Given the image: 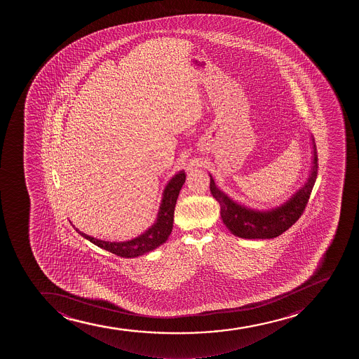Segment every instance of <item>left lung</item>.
Listing matches in <instances>:
<instances>
[{"mask_svg":"<svg viewBox=\"0 0 359 359\" xmlns=\"http://www.w3.org/2000/svg\"><path fill=\"white\" fill-rule=\"evenodd\" d=\"M313 149V167L305 186L288 200L287 203L272 211L259 212L243 208L220 192L211 177L210 189L212 196H215V199L220 205V215L226 227L234 236L245 239H271L287 231L305 211L317 179L318 156L316 144Z\"/></svg>","mask_w":359,"mask_h":359,"instance_id":"left-lung-1","label":"left lung"}]
</instances>
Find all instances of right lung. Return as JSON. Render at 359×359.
Listing matches in <instances>:
<instances>
[{"label":"right lung","instance_id":"add662e5","mask_svg":"<svg viewBox=\"0 0 359 359\" xmlns=\"http://www.w3.org/2000/svg\"><path fill=\"white\" fill-rule=\"evenodd\" d=\"M185 179L186 175L184 172H180L175 177H172V180L168 182L163 192V203L160 206L156 224L144 234H141L140 237L135 238L133 241H126V243L99 241L95 238L89 237L79 229H75L78 231L79 234H81L82 237L86 238L93 244L122 258H134V257H139L147 252L153 251L154 248L163 245L170 237L173 229L174 208Z\"/></svg>","mask_w":359,"mask_h":359}]
</instances>
